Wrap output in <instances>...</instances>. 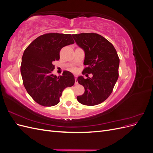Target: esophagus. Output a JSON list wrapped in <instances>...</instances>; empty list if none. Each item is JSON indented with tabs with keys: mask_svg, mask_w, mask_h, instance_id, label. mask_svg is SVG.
Here are the masks:
<instances>
[{
	"mask_svg": "<svg viewBox=\"0 0 153 153\" xmlns=\"http://www.w3.org/2000/svg\"><path fill=\"white\" fill-rule=\"evenodd\" d=\"M75 84L76 85V84H78V81H77V78H76V76H75Z\"/></svg>",
	"mask_w": 153,
	"mask_h": 153,
	"instance_id": "obj_1",
	"label": "esophagus"
}]
</instances>
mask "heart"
Listing matches in <instances>:
<instances>
[{
	"label": "heart",
	"instance_id": "heart-1",
	"mask_svg": "<svg viewBox=\"0 0 153 153\" xmlns=\"http://www.w3.org/2000/svg\"><path fill=\"white\" fill-rule=\"evenodd\" d=\"M69 70H70L72 72H75L76 71V68H75V67H71V68H69Z\"/></svg>",
	"mask_w": 153,
	"mask_h": 153
}]
</instances>
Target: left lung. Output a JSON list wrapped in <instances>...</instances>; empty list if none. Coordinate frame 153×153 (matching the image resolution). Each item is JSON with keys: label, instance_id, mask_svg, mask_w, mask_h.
I'll return each mask as SVG.
<instances>
[{"label": "left lung", "instance_id": "1", "mask_svg": "<svg viewBox=\"0 0 153 153\" xmlns=\"http://www.w3.org/2000/svg\"><path fill=\"white\" fill-rule=\"evenodd\" d=\"M73 37L85 52V67L82 74H92V78H78V82L84 87L85 92L77 96V100L88 106L100 104L112 93L118 79L119 58L116 50L98 34L81 33L73 34Z\"/></svg>", "mask_w": 153, "mask_h": 153}]
</instances>
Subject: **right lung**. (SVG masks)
Wrapping results in <instances>:
<instances>
[{
	"mask_svg": "<svg viewBox=\"0 0 153 153\" xmlns=\"http://www.w3.org/2000/svg\"><path fill=\"white\" fill-rule=\"evenodd\" d=\"M74 43L71 34L47 33L37 38L25 50L20 67L23 84L37 103L56 105L62 91L75 84V77L68 71H64L62 76L52 74L53 62L59 60L60 51Z\"/></svg>",
	"mask_w": 153,
	"mask_h": 153,
	"instance_id": "right-lung-1",
	"label": "right lung"
}]
</instances>
